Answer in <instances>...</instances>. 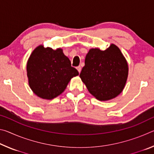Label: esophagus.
Returning a JSON list of instances; mask_svg holds the SVG:
<instances>
[{"mask_svg":"<svg viewBox=\"0 0 154 154\" xmlns=\"http://www.w3.org/2000/svg\"><path fill=\"white\" fill-rule=\"evenodd\" d=\"M77 71H78V72H79L80 73V72H81V71H82V68H81V66H77Z\"/></svg>","mask_w":154,"mask_h":154,"instance_id":"esophagus-1","label":"esophagus"}]
</instances>
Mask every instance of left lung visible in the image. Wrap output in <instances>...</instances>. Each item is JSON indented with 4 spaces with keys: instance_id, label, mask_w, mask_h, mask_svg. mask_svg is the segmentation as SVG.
Segmentation results:
<instances>
[{
    "instance_id": "1",
    "label": "left lung",
    "mask_w": 154,
    "mask_h": 154,
    "mask_svg": "<svg viewBox=\"0 0 154 154\" xmlns=\"http://www.w3.org/2000/svg\"><path fill=\"white\" fill-rule=\"evenodd\" d=\"M128 65L115 44L105 50L90 49L79 77L91 94L98 100H109L118 96L126 85Z\"/></svg>"
}]
</instances>
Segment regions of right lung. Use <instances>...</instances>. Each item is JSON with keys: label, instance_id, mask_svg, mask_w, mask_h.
<instances>
[{"label": "right lung", "instance_id": "obj_1", "mask_svg": "<svg viewBox=\"0 0 154 154\" xmlns=\"http://www.w3.org/2000/svg\"><path fill=\"white\" fill-rule=\"evenodd\" d=\"M26 71L30 89L47 100L61 94L72 78L79 75L62 49H53L43 45L36 47L30 54Z\"/></svg>", "mask_w": 154, "mask_h": 154}]
</instances>
